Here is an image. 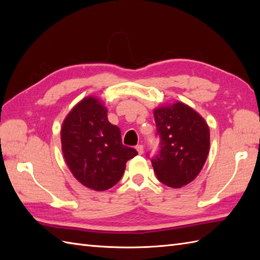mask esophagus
Returning <instances> with one entry per match:
<instances>
[{
    "mask_svg": "<svg viewBox=\"0 0 260 260\" xmlns=\"http://www.w3.org/2000/svg\"><path fill=\"white\" fill-rule=\"evenodd\" d=\"M136 151L139 152V154H141V155H142L143 152H144V147H143V145H137L136 146Z\"/></svg>",
    "mask_w": 260,
    "mask_h": 260,
    "instance_id": "obj_1",
    "label": "esophagus"
}]
</instances>
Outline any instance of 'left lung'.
Masks as SVG:
<instances>
[{
	"label": "left lung",
	"instance_id": "left-lung-1",
	"mask_svg": "<svg viewBox=\"0 0 260 260\" xmlns=\"http://www.w3.org/2000/svg\"><path fill=\"white\" fill-rule=\"evenodd\" d=\"M159 152L151 159L163 184L182 187L200 173L207 161L210 131L207 121L187 105L176 102L154 109Z\"/></svg>",
	"mask_w": 260,
	"mask_h": 260
}]
</instances>
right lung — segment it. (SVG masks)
Here are the masks:
<instances>
[{
	"label": "right lung",
	"mask_w": 260,
	"mask_h": 260,
	"mask_svg": "<svg viewBox=\"0 0 260 260\" xmlns=\"http://www.w3.org/2000/svg\"><path fill=\"white\" fill-rule=\"evenodd\" d=\"M61 147L71 173L95 191L114 186L126 162L137 155L135 148L123 145L120 129L109 123L107 108L92 96L82 99L64 118Z\"/></svg>",
	"instance_id": "1"
}]
</instances>
